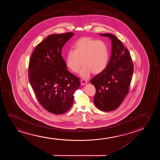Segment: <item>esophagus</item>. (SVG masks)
Listing matches in <instances>:
<instances>
[{
  "instance_id": "34e87169",
  "label": "esophagus",
  "mask_w": 160,
  "mask_h": 160,
  "mask_svg": "<svg viewBox=\"0 0 160 160\" xmlns=\"http://www.w3.org/2000/svg\"><path fill=\"white\" fill-rule=\"evenodd\" d=\"M88 83V81L85 80H81V85H85L86 83Z\"/></svg>"
}]
</instances>
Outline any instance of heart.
Masks as SVG:
<instances>
[{
    "instance_id": "1",
    "label": "heart",
    "mask_w": 160,
    "mask_h": 160,
    "mask_svg": "<svg viewBox=\"0 0 160 160\" xmlns=\"http://www.w3.org/2000/svg\"><path fill=\"white\" fill-rule=\"evenodd\" d=\"M73 48L68 50L66 64L72 72H78L83 64L80 72L81 78L87 79L92 72L99 74L107 68L109 52L104 42L82 38L75 42Z\"/></svg>"
}]
</instances>
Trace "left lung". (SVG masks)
I'll use <instances>...</instances> for the list:
<instances>
[{
	"mask_svg": "<svg viewBox=\"0 0 160 160\" xmlns=\"http://www.w3.org/2000/svg\"><path fill=\"white\" fill-rule=\"evenodd\" d=\"M112 40V55L107 68L91 80L96 88L94 104L103 112H110L121 105L128 93L133 73L129 51L112 34H100Z\"/></svg>",
	"mask_w": 160,
	"mask_h": 160,
	"instance_id": "obj_1",
	"label": "left lung"
}]
</instances>
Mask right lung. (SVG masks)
<instances>
[{
  "mask_svg": "<svg viewBox=\"0 0 160 160\" xmlns=\"http://www.w3.org/2000/svg\"><path fill=\"white\" fill-rule=\"evenodd\" d=\"M74 33L51 34L35 47L29 60V81L40 104L54 114L70 109L80 81L67 70L61 51Z\"/></svg>",
  "mask_w": 160,
  "mask_h": 160,
  "instance_id": "1",
  "label": "right lung"
}]
</instances>
